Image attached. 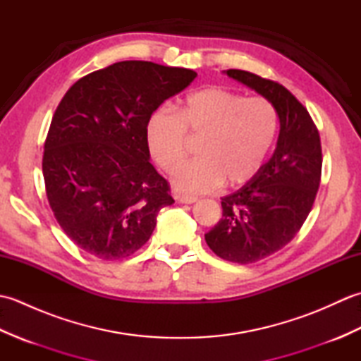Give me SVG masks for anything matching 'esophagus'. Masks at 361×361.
<instances>
[{
  "label": "esophagus",
  "mask_w": 361,
  "mask_h": 361,
  "mask_svg": "<svg viewBox=\"0 0 361 361\" xmlns=\"http://www.w3.org/2000/svg\"><path fill=\"white\" fill-rule=\"evenodd\" d=\"M175 198H176V202H178V203H186V204L195 203L198 200V198L194 197V195H183V194L175 195Z\"/></svg>",
  "instance_id": "1"
}]
</instances>
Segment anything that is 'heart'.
Here are the masks:
<instances>
[{
    "mask_svg": "<svg viewBox=\"0 0 361 361\" xmlns=\"http://www.w3.org/2000/svg\"><path fill=\"white\" fill-rule=\"evenodd\" d=\"M279 130L274 105L220 87L189 94L178 113L159 106L145 124V142L153 161L172 173L186 157L188 135L203 140L198 158L183 166L173 186L185 192H209L226 181L242 186L256 178L270 155Z\"/></svg>",
    "mask_w": 361,
    "mask_h": 361,
    "instance_id": "b5f03b06",
    "label": "heart"
}]
</instances>
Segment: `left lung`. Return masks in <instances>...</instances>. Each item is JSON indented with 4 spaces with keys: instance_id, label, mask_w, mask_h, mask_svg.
<instances>
[{
    "instance_id": "obj_1",
    "label": "left lung",
    "mask_w": 361,
    "mask_h": 361,
    "mask_svg": "<svg viewBox=\"0 0 361 361\" xmlns=\"http://www.w3.org/2000/svg\"><path fill=\"white\" fill-rule=\"evenodd\" d=\"M224 73L270 101L279 116L271 158L256 178L221 198L224 216L204 234L219 257L252 264L286 247L307 219L319 188L321 142L309 111L286 87L248 71Z\"/></svg>"
}]
</instances>
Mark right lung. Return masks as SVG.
Masks as SVG:
<instances>
[{
    "mask_svg": "<svg viewBox=\"0 0 361 361\" xmlns=\"http://www.w3.org/2000/svg\"><path fill=\"white\" fill-rule=\"evenodd\" d=\"M195 78L186 68L127 60L82 78L59 104L44 142L46 195L66 235L91 256L133 255L158 212L175 203L150 164L145 124Z\"/></svg>",
    "mask_w": 361,
    "mask_h": 361,
    "instance_id": "obj_1",
    "label": "right lung"
}]
</instances>
